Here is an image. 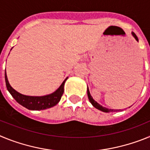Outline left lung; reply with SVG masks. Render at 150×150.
I'll list each match as a JSON object with an SVG mask.
<instances>
[{
  "mask_svg": "<svg viewBox=\"0 0 150 150\" xmlns=\"http://www.w3.org/2000/svg\"><path fill=\"white\" fill-rule=\"evenodd\" d=\"M132 35L134 36V38L136 39V40L138 41V38H137V35L134 34V32L132 33ZM87 94H88V100L89 101L91 102V104L93 105V107H95L96 109L102 111V112H118V111H120V110H112V109H108V108H106L104 107H102L100 104H99L98 103H97L93 98H92V97L90 95V92H89V90H88V88H87Z\"/></svg>",
  "mask_w": 150,
  "mask_h": 150,
  "instance_id": "1",
  "label": "left lung"
}]
</instances>
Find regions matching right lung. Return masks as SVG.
I'll list each match as a JSON object with an SVG mask.
<instances>
[{"instance_id": "obj_1", "label": "right lung", "mask_w": 150, "mask_h": 150, "mask_svg": "<svg viewBox=\"0 0 150 150\" xmlns=\"http://www.w3.org/2000/svg\"><path fill=\"white\" fill-rule=\"evenodd\" d=\"M67 79L66 78L58 89L50 95L44 96H28L18 93L9 83L6 74L5 72V82H6V88L9 91L13 98L15 99L18 104L25 107V108L31 110H40L50 108L56 105L60 101L62 96L64 93V83Z\"/></svg>"}]
</instances>
